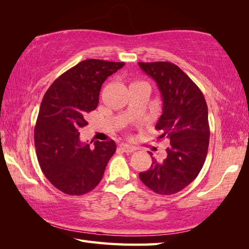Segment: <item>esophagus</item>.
Wrapping results in <instances>:
<instances>
[{"label":"esophagus","instance_id":"esophagus-1","mask_svg":"<svg viewBox=\"0 0 249 249\" xmlns=\"http://www.w3.org/2000/svg\"><path fill=\"white\" fill-rule=\"evenodd\" d=\"M120 149L125 153H131V152H135L137 150V147L133 146V145H129V144H126V143H122V144H120Z\"/></svg>","mask_w":249,"mask_h":249}]
</instances>
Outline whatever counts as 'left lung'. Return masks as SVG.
Listing matches in <instances>:
<instances>
[{"label":"left lung","instance_id":"obj_1","mask_svg":"<svg viewBox=\"0 0 249 249\" xmlns=\"http://www.w3.org/2000/svg\"><path fill=\"white\" fill-rule=\"evenodd\" d=\"M154 79L162 99V113L155 128L168 138L167 157H152L149 170L140 172L145 186L158 195H173L192 183L203 167L209 149L208 106L200 89L170 62L138 63Z\"/></svg>","mask_w":249,"mask_h":249}]
</instances>
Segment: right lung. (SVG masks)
<instances>
[{
  "instance_id": "1",
  "label": "right lung",
  "mask_w": 249,
  "mask_h": 249,
  "mask_svg": "<svg viewBox=\"0 0 249 249\" xmlns=\"http://www.w3.org/2000/svg\"><path fill=\"white\" fill-rule=\"evenodd\" d=\"M124 65L95 59L78 63L51 84L40 104L34 129L37 160L49 182L66 195L81 196L96 187L114 154L113 140L94 142L92 149L79 139V129L96 109L106 79Z\"/></svg>"
}]
</instances>
